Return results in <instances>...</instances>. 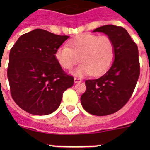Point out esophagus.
<instances>
[{
  "label": "esophagus",
  "mask_w": 150,
  "mask_h": 150,
  "mask_svg": "<svg viewBox=\"0 0 150 150\" xmlns=\"http://www.w3.org/2000/svg\"><path fill=\"white\" fill-rule=\"evenodd\" d=\"M74 81H75V83H78V82H82V79H79V78H75Z\"/></svg>",
  "instance_id": "1"
}]
</instances>
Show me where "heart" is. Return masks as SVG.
<instances>
[{
	"mask_svg": "<svg viewBox=\"0 0 150 150\" xmlns=\"http://www.w3.org/2000/svg\"><path fill=\"white\" fill-rule=\"evenodd\" d=\"M68 46L55 51V58L64 69L69 70L80 61L82 63L74 71L79 76L91 74L98 76L111 66L115 55L114 42L107 36L82 34L71 40Z\"/></svg>",
	"mask_w": 150,
	"mask_h": 150,
	"instance_id": "b5f03b06",
	"label": "heart"
}]
</instances>
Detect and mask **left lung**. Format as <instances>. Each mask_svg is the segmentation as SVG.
I'll use <instances>...</instances> for the list:
<instances>
[{"label":"left lung","mask_w":150,"mask_h":150,"mask_svg":"<svg viewBox=\"0 0 150 150\" xmlns=\"http://www.w3.org/2000/svg\"><path fill=\"white\" fill-rule=\"evenodd\" d=\"M114 42V62L104 75L86 80V90L81 96L86 111L96 116L114 114L126 104L133 93L140 74L139 50L123 27L106 25L94 29Z\"/></svg>","instance_id":"8db88e82"}]
</instances>
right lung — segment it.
<instances>
[{"mask_svg":"<svg viewBox=\"0 0 150 150\" xmlns=\"http://www.w3.org/2000/svg\"><path fill=\"white\" fill-rule=\"evenodd\" d=\"M69 38L36 29L23 34L10 50L8 79L16 104L34 115H47L61 104L74 84L55 58V51Z\"/></svg>","mask_w":150,"mask_h":150,"instance_id":"1","label":"right lung"}]
</instances>
